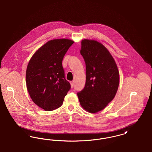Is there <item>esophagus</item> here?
<instances>
[{
  "label": "esophagus",
  "mask_w": 152,
  "mask_h": 152,
  "mask_svg": "<svg viewBox=\"0 0 152 152\" xmlns=\"http://www.w3.org/2000/svg\"><path fill=\"white\" fill-rule=\"evenodd\" d=\"M70 85H71V87L73 88L74 87V82H70Z\"/></svg>",
  "instance_id": "34e87169"
}]
</instances>
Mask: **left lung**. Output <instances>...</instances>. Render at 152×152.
I'll return each instance as SVG.
<instances>
[{"mask_svg":"<svg viewBox=\"0 0 152 152\" xmlns=\"http://www.w3.org/2000/svg\"><path fill=\"white\" fill-rule=\"evenodd\" d=\"M80 53L86 64V84L77 95L83 109L96 113L115 96L120 81L119 70L111 53L97 41L82 40Z\"/></svg>","mask_w":152,"mask_h":152,"instance_id":"1","label":"left lung"}]
</instances>
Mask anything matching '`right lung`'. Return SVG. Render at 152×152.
<instances>
[{"instance_id": "obj_1", "label": "right lung", "mask_w": 152, "mask_h": 152, "mask_svg": "<svg viewBox=\"0 0 152 152\" xmlns=\"http://www.w3.org/2000/svg\"><path fill=\"white\" fill-rule=\"evenodd\" d=\"M74 43L67 39L49 41L34 53L28 64L26 88L33 102L45 111L62 106L71 88L66 80L62 62Z\"/></svg>"}]
</instances>
